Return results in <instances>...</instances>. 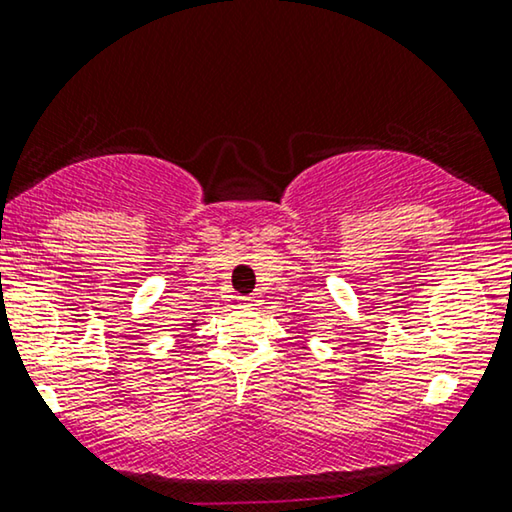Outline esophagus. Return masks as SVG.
Segmentation results:
<instances>
[{"label": "esophagus", "mask_w": 512, "mask_h": 512, "mask_svg": "<svg viewBox=\"0 0 512 512\" xmlns=\"http://www.w3.org/2000/svg\"><path fill=\"white\" fill-rule=\"evenodd\" d=\"M256 305H258L256 296H244V298H240V307H247V310H251V307H256Z\"/></svg>", "instance_id": "34e87169"}]
</instances>
